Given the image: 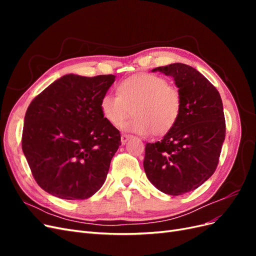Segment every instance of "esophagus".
Instances as JSON below:
<instances>
[{
    "label": "esophagus",
    "instance_id": "obj_1",
    "mask_svg": "<svg viewBox=\"0 0 256 256\" xmlns=\"http://www.w3.org/2000/svg\"><path fill=\"white\" fill-rule=\"evenodd\" d=\"M131 138H132V136H129V134H122L120 141H122V144H126V143H127L129 140H130Z\"/></svg>",
    "mask_w": 256,
    "mask_h": 256
}]
</instances>
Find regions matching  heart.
Wrapping results in <instances>:
<instances>
[{"label": "heart", "mask_w": 256, "mask_h": 256, "mask_svg": "<svg viewBox=\"0 0 256 256\" xmlns=\"http://www.w3.org/2000/svg\"><path fill=\"white\" fill-rule=\"evenodd\" d=\"M118 92H106L100 100V111L112 126H120L131 108L135 116L120 127L140 136H148L152 131L164 134L180 118V92L164 76L150 74L130 76L120 83Z\"/></svg>", "instance_id": "obj_1"}]
</instances>
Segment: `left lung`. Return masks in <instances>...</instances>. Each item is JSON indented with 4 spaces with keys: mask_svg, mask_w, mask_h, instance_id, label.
Masks as SVG:
<instances>
[{
    "mask_svg": "<svg viewBox=\"0 0 256 256\" xmlns=\"http://www.w3.org/2000/svg\"><path fill=\"white\" fill-rule=\"evenodd\" d=\"M152 72L171 76L182 108L176 125L161 141L146 143L144 170L161 192L182 196L198 188L216 168L226 138V118L219 92L196 68L182 63Z\"/></svg>",
    "mask_w": 256,
    "mask_h": 256,
    "instance_id": "obj_1",
    "label": "left lung"
}]
</instances>
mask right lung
Segmentation results:
<instances>
[{"instance_id": "right-lung-1", "label": "right lung", "mask_w": 256, "mask_h": 256, "mask_svg": "<svg viewBox=\"0 0 256 256\" xmlns=\"http://www.w3.org/2000/svg\"><path fill=\"white\" fill-rule=\"evenodd\" d=\"M113 74H66L30 104L22 150L36 182L63 200H85L102 187L120 142L100 111Z\"/></svg>"}]
</instances>
